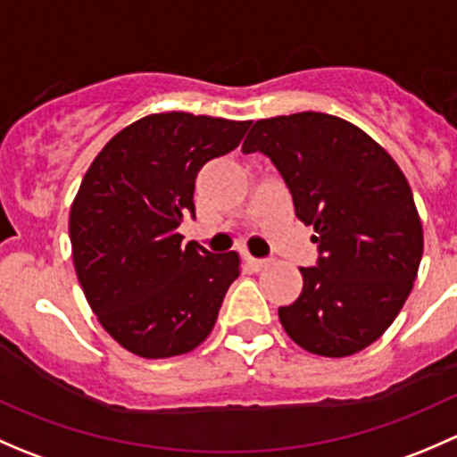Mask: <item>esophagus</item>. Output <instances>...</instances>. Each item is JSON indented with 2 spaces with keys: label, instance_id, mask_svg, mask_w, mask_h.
Segmentation results:
<instances>
[{
  "label": "esophagus",
  "instance_id": "34e87169",
  "mask_svg": "<svg viewBox=\"0 0 457 457\" xmlns=\"http://www.w3.org/2000/svg\"><path fill=\"white\" fill-rule=\"evenodd\" d=\"M247 265L252 267L254 271H261L265 270L267 265H270V261H265V258H254V256H247Z\"/></svg>",
  "mask_w": 457,
  "mask_h": 457
}]
</instances>
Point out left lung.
I'll use <instances>...</instances> for the list:
<instances>
[{
    "instance_id": "1",
    "label": "left lung",
    "mask_w": 457,
    "mask_h": 457,
    "mask_svg": "<svg viewBox=\"0 0 457 457\" xmlns=\"http://www.w3.org/2000/svg\"><path fill=\"white\" fill-rule=\"evenodd\" d=\"M243 152H262L314 225L316 267L278 318L310 353L345 358L395 320L420 267L422 223L403 170L367 132L325 112L261 119Z\"/></svg>"
}]
</instances>
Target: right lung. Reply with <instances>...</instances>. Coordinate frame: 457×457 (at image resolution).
I'll return each instance as SVG.
<instances>
[{"label": "right lung", "mask_w": 457, "mask_h": 457, "mask_svg": "<svg viewBox=\"0 0 457 457\" xmlns=\"http://www.w3.org/2000/svg\"><path fill=\"white\" fill-rule=\"evenodd\" d=\"M250 126L147 114L87 168L68 220L77 278L101 327L135 356H181L210 336L241 258L183 245L179 225L195 216L199 170L232 152Z\"/></svg>", "instance_id": "add662e5"}]
</instances>
